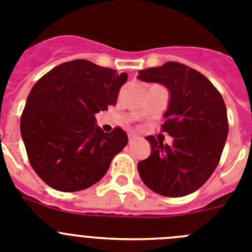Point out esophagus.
Wrapping results in <instances>:
<instances>
[{
	"instance_id": "obj_1",
	"label": "esophagus",
	"mask_w": 252,
	"mask_h": 252,
	"mask_svg": "<svg viewBox=\"0 0 252 252\" xmlns=\"http://www.w3.org/2000/svg\"><path fill=\"white\" fill-rule=\"evenodd\" d=\"M136 139H137V137H136V135H135V133H128V142H130V144H132V142L135 141Z\"/></svg>"
}]
</instances>
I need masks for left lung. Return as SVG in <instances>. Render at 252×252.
<instances>
[{
    "mask_svg": "<svg viewBox=\"0 0 252 252\" xmlns=\"http://www.w3.org/2000/svg\"><path fill=\"white\" fill-rule=\"evenodd\" d=\"M137 78L168 88L161 128L173 137L170 146L146 137L151 154L137 164L140 178L164 197L190 194L212 175L226 144L228 120L221 93L202 73L177 62L140 70Z\"/></svg>",
    "mask_w": 252,
    "mask_h": 252,
    "instance_id": "left-lung-1",
    "label": "left lung"
}]
</instances>
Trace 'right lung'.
Wrapping results in <instances>:
<instances>
[{"mask_svg": "<svg viewBox=\"0 0 252 252\" xmlns=\"http://www.w3.org/2000/svg\"><path fill=\"white\" fill-rule=\"evenodd\" d=\"M126 81V73L75 59L35 83L20 130L31 166L49 187L60 192L90 188L127 145L121 127L108 133L95 125V113L115 106Z\"/></svg>", "mask_w": 252, "mask_h": 252, "instance_id": "right-lung-1", "label": "right lung"}]
</instances>
